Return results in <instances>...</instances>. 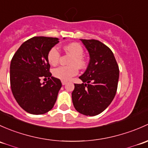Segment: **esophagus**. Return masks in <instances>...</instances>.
Instances as JSON below:
<instances>
[{
    "instance_id": "34e87169",
    "label": "esophagus",
    "mask_w": 148,
    "mask_h": 148,
    "mask_svg": "<svg viewBox=\"0 0 148 148\" xmlns=\"http://www.w3.org/2000/svg\"><path fill=\"white\" fill-rule=\"evenodd\" d=\"M61 83H62V85H64L66 84V83H67V81H63V80H62Z\"/></svg>"
}]
</instances>
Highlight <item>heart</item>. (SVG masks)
Listing matches in <instances>:
<instances>
[{
	"label": "heart",
	"mask_w": 148,
	"mask_h": 148,
	"mask_svg": "<svg viewBox=\"0 0 148 148\" xmlns=\"http://www.w3.org/2000/svg\"><path fill=\"white\" fill-rule=\"evenodd\" d=\"M64 49L67 53L72 55V58L70 59L69 65L68 66H60L53 70V75L56 78H58L63 81H68L78 73L79 68H83L85 65V61L83 58L84 50L81 45L77 42H71L64 47ZM60 58V53L58 48L53 46L48 51L47 59L51 65H58Z\"/></svg>",
	"instance_id": "heart-1"
}]
</instances>
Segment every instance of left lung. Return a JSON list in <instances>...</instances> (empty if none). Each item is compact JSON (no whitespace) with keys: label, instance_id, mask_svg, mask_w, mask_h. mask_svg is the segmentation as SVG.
Instances as JSON below:
<instances>
[{"label":"left lung","instance_id":"obj_1","mask_svg":"<svg viewBox=\"0 0 148 148\" xmlns=\"http://www.w3.org/2000/svg\"><path fill=\"white\" fill-rule=\"evenodd\" d=\"M90 55L85 72L79 77L83 82L75 84L72 100L77 112L95 116L112 101L118 89L119 67L113 53L100 41L80 39Z\"/></svg>","mask_w":148,"mask_h":148}]
</instances>
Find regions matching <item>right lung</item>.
<instances>
[{"mask_svg":"<svg viewBox=\"0 0 148 148\" xmlns=\"http://www.w3.org/2000/svg\"><path fill=\"white\" fill-rule=\"evenodd\" d=\"M59 42L57 38L33 37L25 41L13 56L10 66V88L15 99L27 112L42 115L51 110L62 86L52 77L48 51ZM49 80L40 83L41 79Z\"/></svg>","mask_w":148,"mask_h":148,"instance_id":"1","label":"right lung"}]
</instances>
